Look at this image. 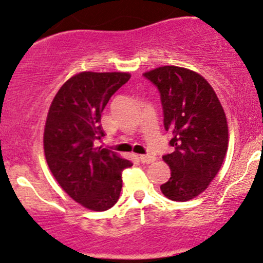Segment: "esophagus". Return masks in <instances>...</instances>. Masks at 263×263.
Segmentation results:
<instances>
[{
  "label": "esophagus",
  "instance_id": "esophagus-1",
  "mask_svg": "<svg viewBox=\"0 0 263 263\" xmlns=\"http://www.w3.org/2000/svg\"><path fill=\"white\" fill-rule=\"evenodd\" d=\"M139 159L142 164H151V162L155 161V156H153V155H141Z\"/></svg>",
  "mask_w": 263,
  "mask_h": 263
}]
</instances>
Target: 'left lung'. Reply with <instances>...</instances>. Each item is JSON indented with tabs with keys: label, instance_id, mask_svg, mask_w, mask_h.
<instances>
[{
	"label": "left lung",
	"instance_id": "obj_1",
	"mask_svg": "<svg viewBox=\"0 0 263 263\" xmlns=\"http://www.w3.org/2000/svg\"><path fill=\"white\" fill-rule=\"evenodd\" d=\"M159 89L174 148L162 159L170 179L160 186L174 201L198 197L215 178L228 148V124L214 89L200 74L175 65L143 74Z\"/></svg>",
	"mask_w": 263,
	"mask_h": 263
}]
</instances>
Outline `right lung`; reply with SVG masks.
I'll return each mask as SVG.
<instances>
[{
	"instance_id": "obj_1",
	"label": "right lung",
	"mask_w": 263,
	"mask_h": 263,
	"mask_svg": "<svg viewBox=\"0 0 263 263\" xmlns=\"http://www.w3.org/2000/svg\"><path fill=\"white\" fill-rule=\"evenodd\" d=\"M128 73L83 71L68 79L51 102L44 129V153L55 180L84 208H112L122 189V171L132 162L96 147L104 136L101 116Z\"/></svg>"
}]
</instances>
